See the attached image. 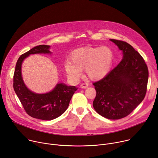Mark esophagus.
Returning <instances> with one entry per match:
<instances>
[{"label": "esophagus", "instance_id": "esophagus-1", "mask_svg": "<svg viewBox=\"0 0 158 158\" xmlns=\"http://www.w3.org/2000/svg\"><path fill=\"white\" fill-rule=\"evenodd\" d=\"M88 87V84L87 83H83L80 85V88L82 89H85Z\"/></svg>", "mask_w": 158, "mask_h": 158}]
</instances>
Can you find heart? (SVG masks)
<instances>
[{
  "label": "heart",
  "instance_id": "1",
  "mask_svg": "<svg viewBox=\"0 0 158 158\" xmlns=\"http://www.w3.org/2000/svg\"><path fill=\"white\" fill-rule=\"evenodd\" d=\"M113 56L112 50L106 46L77 48L72 53L70 62L65 64V72L74 81L80 79L84 69L89 79H101L110 71Z\"/></svg>",
  "mask_w": 158,
  "mask_h": 158
}]
</instances>
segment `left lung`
Masks as SVG:
<instances>
[{
  "label": "left lung",
  "mask_w": 158,
  "mask_h": 158,
  "mask_svg": "<svg viewBox=\"0 0 158 158\" xmlns=\"http://www.w3.org/2000/svg\"><path fill=\"white\" fill-rule=\"evenodd\" d=\"M123 52L120 62L102 79L93 83L95 111L118 120L128 115L144 99L148 82V66L142 56L127 42L110 40Z\"/></svg>",
  "instance_id": "left-lung-1"
}]
</instances>
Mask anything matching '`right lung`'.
I'll use <instances>...</instances> for the list:
<instances>
[{"label":"right lung","instance_id":"add662e5","mask_svg":"<svg viewBox=\"0 0 158 158\" xmlns=\"http://www.w3.org/2000/svg\"><path fill=\"white\" fill-rule=\"evenodd\" d=\"M50 46H36L21 55L18 59L13 77V88L27 114L31 117L51 120L60 117L67 109L70 99L77 89L75 86H68L63 83L56 85L50 92L37 94L28 89L21 75L23 60L31 54L51 53Z\"/></svg>","mask_w":158,"mask_h":158}]
</instances>
